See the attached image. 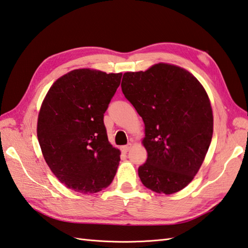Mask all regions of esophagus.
Masks as SVG:
<instances>
[{
    "label": "esophagus",
    "mask_w": 248,
    "mask_h": 248,
    "mask_svg": "<svg viewBox=\"0 0 248 248\" xmlns=\"http://www.w3.org/2000/svg\"><path fill=\"white\" fill-rule=\"evenodd\" d=\"M130 148H131V144H128V145H124V146H123L121 147V152L123 153H124V154H127L129 150H130Z\"/></svg>",
    "instance_id": "obj_1"
}]
</instances>
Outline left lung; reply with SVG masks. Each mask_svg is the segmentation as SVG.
<instances>
[{
	"label": "left lung",
	"instance_id": "1",
	"mask_svg": "<svg viewBox=\"0 0 248 248\" xmlns=\"http://www.w3.org/2000/svg\"><path fill=\"white\" fill-rule=\"evenodd\" d=\"M121 90L145 124L147 160L139 168L140 182L164 195L182 190L198 173L213 137L204 88L182 67L159 63L124 73Z\"/></svg>",
	"mask_w": 248,
	"mask_h": 248
}]
</instances>
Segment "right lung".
Instances as JSON below:
<instances>
[{
  "label": "right lung",
  "instance_id": "add662e5",
  "mask_svg": "<svg viewBox=\"0 0 248 248\" xmlns=\"http://www.w3.org/2000/svg\"><path fill=\"white\" fill-rule=\"evenodd\" d=\"M123 74L79 69L60 77L46 94L37 120L45 161L64 185L94 193L113 182L120 152L108 142L104 113Z\"/></svg>",
  "mask_w": 248,
  "mask_h": 248
}]
</instances>
